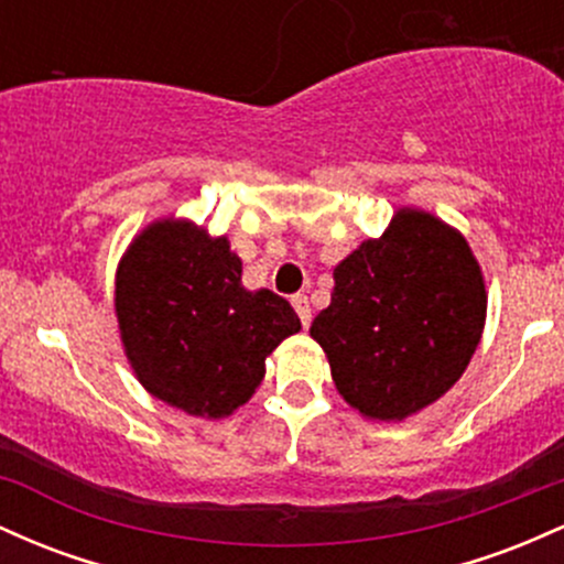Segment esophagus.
<instances>
[{"label": "esophagus", "mask_w": 564, "mask_h": 564, "mask_svg": "<svg viewBox=\"0 0 564 564\" xmlns=\"http://www.w3.org/2000/svg\"><path fill=\"white\" fill-rule=\"evenodd\" d=\"M290 303H293V308H295V314L301 316V325L303 327H308L312 325V306H308V299L306 295H293V299H290Z\"/></svg>", "instance_id": "1"}]
</instances>
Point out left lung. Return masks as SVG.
I'll list each match as a JSON object with an SVG mask.
<instances>
[{"instance_id": "1", "label": "left lung", "mask_w": 564, "mask_h": 564, "mask_svg": "<svg viewBox=\"0 0 564 564\" xmlns=\"http://www.w3.org/2000/svg\"><path fill=\"white\" fill-rule=\"evenodd\" d=\"M312 338L338 394L370 421H404L453 389L485 330V276L466 237L400 207L389 229L333 269Z\"/></svg>"}]
</instances>
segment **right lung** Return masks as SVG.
<instances>
[{"label": "right lung", "mask_w": 564, "mask_h": 564, "mask_svg": "<svg viewBox=\"0 0 564 564\" xmlns=\"http://www.w3.org/2000/svg\"><path fill=\"white\" fill-rule=\"evenodd\" d=\"M113 312L143 389L207 421L242 408L263 381L265 357L301 330L288 301L245 288L229 237L175 215L145 226L124 250Z\"/></svg>", "instance_id": "1"}]
</instances>
